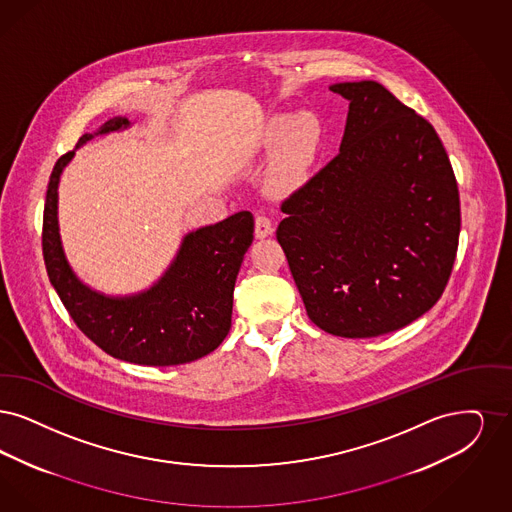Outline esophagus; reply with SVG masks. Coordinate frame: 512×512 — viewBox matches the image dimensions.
I'll return each instance as SVG.
<instances>
[{"label": "esophagus", "instance_id": "obj_1", "mask_svg": "<svg viewBox=\"0 0 512 512\" xmlns=\"http://www.w3.org/2000/svg\"><path fill=\"white\" fill-rule=\"evenodd\" d=\"M271 233H273V223H271V220L264 216V214H258L256 216V237L264 239V237L271 235Z\"/></svg>", "mask_w": 512, "mask_h": 512}]
</instances>
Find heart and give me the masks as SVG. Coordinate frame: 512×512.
<instances>
[{
	"mask_svg": "<svg viewBox=\"0 0 512 512\" xmlns=\"http://www.w3.org/2000/svg\"><path fill=\"white\" fill-rule=\"evenodd\" d=\"M283 141L285 145L271 174V183L277 191H287L306 176L321 141L317 118L313 114H300L294 122L290 116L273 118L267 130V143L269 147H279Z\"/></svg>",
	"mask_w": 512,
	"mask_h": 512,
	"instance_id": "obj_1",
	"label": "heart"
}]
</instances>
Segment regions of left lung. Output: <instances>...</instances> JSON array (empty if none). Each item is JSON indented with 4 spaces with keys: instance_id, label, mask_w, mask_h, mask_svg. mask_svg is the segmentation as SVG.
I'll return each mask as SVG.
<instances>
[{
    "instance_id": "1",
    "label": "left lung",
    "mask_w": 512,
    "mask_h": 512,
    "mask_svg": "<svg viewBox=\"0 0 512 512\" xmlns=\"http://www.w3.org/2000/svg\"><path fill=\"white\" fill-rule=\"evenodd\" d=\"M331 89L350 101L340 153L283 200L277 241L313 323L371 338L440 300L459 246V189L421 114L373 80Z\"/></svg>"
}]
</instances>
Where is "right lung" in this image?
Masks as SVG:
<instances>
[{
  "instance_id": "obj_1",
  "label": "right lung",
  "mask_w": 512,
  "mask_h": 512,
  "mask_svg": "<svg viewBox=\"0 0 512 512\" xmlns=\"http://www.w3.org/2000/svg\"><path fill=\"white\" fill-rule=\"evenodd\" d=\"M122 126L128 120L116 116L97 134ZM91 137L82 135L76 147ZM72 156L74 151L61 156L49 178L42 250L47 277L76 327L105 354L137 365H179L216 350L231 327L235 279L254 239L252 214L237 212L189 233L153 289L132 298H107L74 277L59 241L57 185Z\"/></svg>"
}]
</instances>
